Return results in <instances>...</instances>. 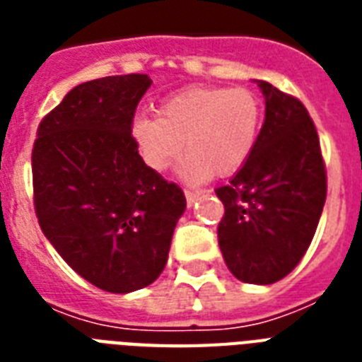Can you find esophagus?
Here are the masks:
<instances>
[{"label": "esophagus", "instance_id": "1", "mask_svg": "<svg viewBox=\"0 0 362 362\" xmlns=\"http://www.w3.org/2000/svg\"><path fill=\"white\" fill-rule=\"evenodd\" d=\"M186 201H187V206H192L195 201L199 199V195H201V192H195V189H186Z\"/></svg>", "mask_w": 362, "mask_h": 362}]
</instances>
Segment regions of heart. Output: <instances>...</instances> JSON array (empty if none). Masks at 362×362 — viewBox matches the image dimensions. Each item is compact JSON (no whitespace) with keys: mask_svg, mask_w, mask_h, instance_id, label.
I'll use <instances>...</instances> for the list:
<instances>
[{"mask_svg":"<svg viewBox=\"0 0 362 362\" xmlns=\"http://www.w3.org/2000/svg\"><path fill=\"white\" fill-rule=\"evenodd\" d=\"M261 127V101L250 88L189 86L158 107V118L139 116L131 139L142 161L165 170L182 152L180 175L192 182L231 176L250 158Z\"/></svg>","mask_w":362,"mask_h":362,"instance_id":"b5f03b06","label":"heart"}]
</instances>
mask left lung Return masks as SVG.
I'll use <instances>...</instances> for the list:
<instances>
[{"instance_id":"1","label":"left lung","mask_w":362,"mask_h":362,"mask_svg":"<svg viewBox=\"0 0 362 362\" xmlns=\"http://www.w3.org/2000/svg\"><path fill=\"white\" fill-rule=\"evenodd\" d=\"M255 82L264 122L246 163L216 189L226 206L218 242L235 278L267 286L289 274L308 250L325 204L327 173L306 107Z\"/></svg>"}]
</instances>
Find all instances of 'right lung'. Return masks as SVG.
Here are the masks:
<instances>
[{"instance_id":"1","label":"right lung","mask_w":362,"mask_h":362,"mask_svg":"<svg viewBox=\"0 0 362 362\" xmlns=\"http://www.w3.org/2000/svg\"><path fill=\"white\" fill-rule=\"evenodd\" d=\"M150 84L148 75L82 82L42 118L31 153L45 237L71 269L109 293L158 280L186 210L184 192L150 169L131 139Z\"/></svg>"}]
</instances>
